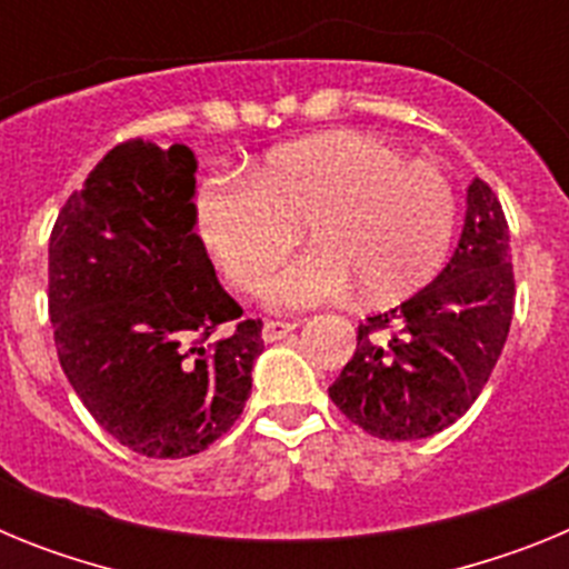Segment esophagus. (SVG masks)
<instances>
[{
  "instance_id": "esophagus-1",
  "label": "esophagus",
  "mask_w": 569,
  "mask_h": 569,
  "mask_svg": "<svg viewBox=\"0 0 569 569\" xmlns=\"http://www.w3.org/2000/svg\"><path fill=\"white\" fill-rule=\"evenodd\" d=\"M296 330L293 321H264V328H261V339L264 341H281L284 336H290Z\"/></svg>"
}]
</instances>
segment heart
Segmentation results:
<instances>
[{"label":"heart","mask_w":569,"mask_h":569,"mask_svg":"<svg viewBox=\"0 0 569 569\" xmlns=\"http://www.w3.org/2000/svg\"><path fill=\"white\" fill-rule=\"evenodd\" d=\"M196 230L236 288L253 290L308 222L310 244L261 284L276 310H308L416 288L445 261L456 190L445 170L399 144L330 130L276 148L253 176H210L193 196Z\"/></svg>","instance_id":"heart-1"}]
</instances>
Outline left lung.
Instances as JSON below:
<instances>
[{
  "instance_id": "left-lung-1",
  "label": "left lung",
  "mask_w": 569,
  "mask_h": 569,
  "mask_svg": "<svg viewBox=\"0 0 569 569\" xmlns=\"http://www.w3.org/2000/svg\"><path fill=\"white\" fill-rule=\"evenodd\" d=\"M510 233L490 184L472 179L459 244L427 288L359 325L353 359L330 385L347 419L376 439L441 433L470 410L510 333Z\"/></svg>"
}]
</instances>
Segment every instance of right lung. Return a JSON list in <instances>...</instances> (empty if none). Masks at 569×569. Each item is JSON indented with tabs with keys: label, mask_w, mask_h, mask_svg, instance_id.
<instances>
[{
	"label": "right lung",
	"mask_w": 569,
	"mask_h": 569,
	"mask_svg": "<svg viewBox=\"0 0 569 569\" xmlns=\"http://www.w3.org/2000/svg\"><path fill=\"white\" fill-rule=\"evenodd\" d=\"M193 150L116 144L70 196L48 244L59 365L88 413L148 459L202 453L244 410L261 321L210 336L241 308L196 233Z\"/></svg>",
	"instance_id": "1"
}]
</instances>
